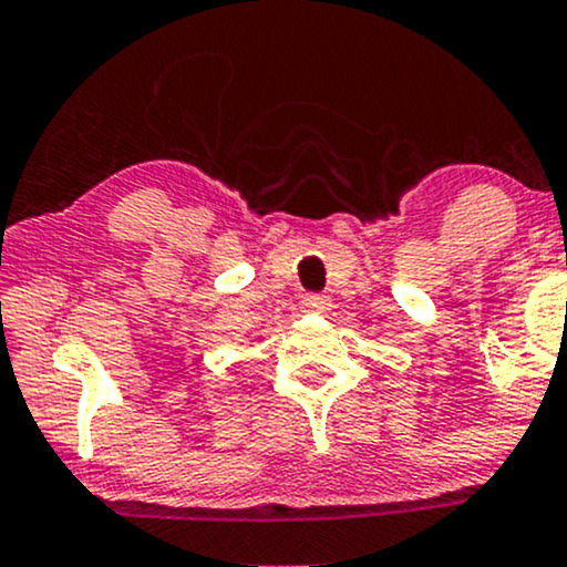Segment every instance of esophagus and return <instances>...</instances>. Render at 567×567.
I'll return each instance as SVG.
<instances>
[{
    "mask_svg": "<svg viewBox=\"0 0 567 567\" xmlns=\"http://www.w3.org/2000/svg\"><path fill=\"white\" fill-rule=\"evenodd\" d=\"M301 309H303V312L322 315V312H328V309H331V298H328V296H303Z\"/></svg>",
    "mask_w": 567,
    "mask_h": 567,
    "instance_id": "esophagus-1",
    "label": "esophagus"
}]
</instances>
